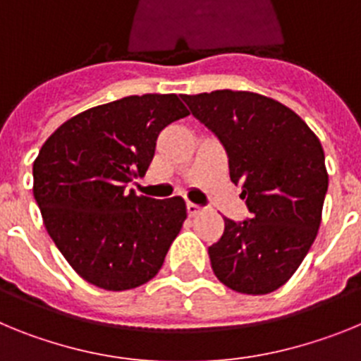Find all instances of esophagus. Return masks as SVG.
I'll list each match as a JSON object with an SVG mask.
<instances>
[{"mask_svg": "<svg viewBox=\"0 0 361 361\" xmlns=\"http://www.w3.org/2000/svg\"><path fill=\"white\" fill-rule=\"evenodd\" d=\"M186 209H188V215H190V216H197L200 212H202V208H200V206H197V204H193V202H186Z\"/></svg>", "mask_w": 361, "mask_h": 361, "instance_id": "1", "label": "esophagus"}]
</instances>
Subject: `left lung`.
Masks as SVG:
<instances>
[{"instance_id":"1","label":"left lung","mask_w":361,"mask_h":361,"mask_svg":"<svg viewBox=\"0 0 361 361\" xmlns=\"http://www.w3.org/2000/svg\"><path fill=\"white\" fill-rule=\"evenodd\" d=\"M224 145L229 177L251 216L224 219L209 245L213 273L229 289L267 295L293 276L317 238L329 175L318 137L291 108L253 92L180 95Z\"/></svg>"}]
</instances>
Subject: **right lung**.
Wrapping results in <instances>:
<instances>
[{
	"label": "right lung",
	"mask_w": 361,
	"mask_h": 361,
	"mask_svg": "<svg viewBox=\"0 0 361 361\" xmlns=\"http://www.w3.org/2000/svg\"><path fill=\"white\" fill-rule=\"evenodd\" d=\"M186 116L175 94L130 95L73 116L41 146L34 199L57 250L92 286L126 291L162 267L186 204L126 184L146 173L159 133Z\"/></svg>",
	"instance_id": "add662e5"
}]
</instances>
